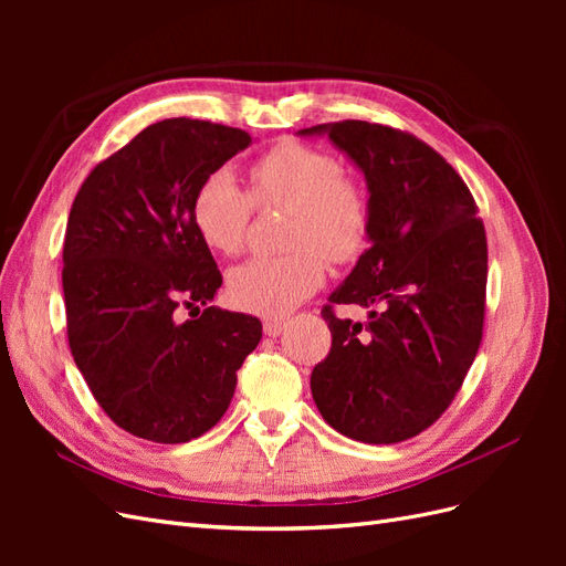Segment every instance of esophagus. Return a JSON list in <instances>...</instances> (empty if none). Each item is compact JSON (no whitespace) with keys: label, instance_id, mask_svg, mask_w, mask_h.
Masks as SVG:
<instances>
[{"label":"esophagus","instance_id":"obj_1","mask_svg":"<svg viewBox=\"0 0 566 566\" xmlns=\"http://www.w3.org/2000/svg\"><path fill=\"white\" fill-rule=\"evenodd\" d=\"M285 328V321L283 318H266L264 321V335L269 337H279Z\"/></svg>","mask_w":566,"mask_h":566}]
</instances>
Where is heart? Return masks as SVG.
I'll return each mask as SVG.
<instances>
[{"mask_svg": "<svg viewBox=\"0 0 566 566\" xmlns=\"http://www.w3.org/2000/svg\"><path fill=\"white\" fill-rule=\"evenodd\" d=\"M256 208H290L287 254H256L229 276V295L245 312L281 316L321 287L325 256L352 262L370 235L366 188L328 150L285 142L248 169V191L227 169L196 188L191 217L198 235L219 254L241 252Z\"/></svg>", "mask_w": 566, "mask_h": 566, "instance_id": "obj_1", "label": "heart"}]
</instances>
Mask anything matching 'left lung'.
Masks as SVG:
<instances>
[{
	"instance_id": "left-lung-1",
	"label": "left lung",
	"mask_w": 566,
	"mask_h": 566,
	"mask_svg": "<svg viewBox=\"0 0 566 566\" xmlns=\"http://www.w3.org/2000/svg\"><path fill=\"white\" fill-rule=\"evenodd\" d=\"M361 167L370 248L321 310L333 347L312 373L323 420L364 443L434 424L474 361L486 312V231L465 181L418 136L364 119L316 125ZM335 303L373 305L366 326Z\"/></svg>"
}]
</instances>
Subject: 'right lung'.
I'll use <instances>...</instances> for the list:
<instances>
[{
    "mask_svg": "<svg viewBox=\"0 0 566 566\" xmlns=\"http://www.w3.org/2000/svg\"><path fill=\"white\" fill-rule=\"evenodd\" d=\"M250 144L238 127L169 117L101 160L73 200L67 345L96 403L134 437L184 443L212 430L260 345V318L208 306L221 273L191 217L200 181Z\"/></svg>",
    "mask_w": 566,
    "mask_h": 566,
    "instance_id": "1",
    "label": "right lung"
}]
</instances>
